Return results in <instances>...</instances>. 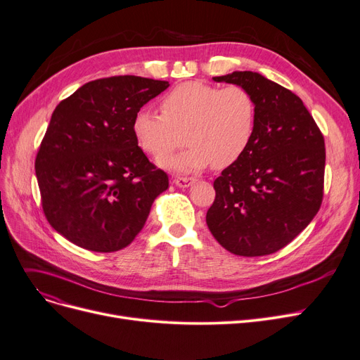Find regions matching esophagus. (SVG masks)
Here are the masks:
<instances>
[{"label":"esophagus","mask_w":360,"mask_h":360,"mask_svg":"<svg viewBox=\"0 0 360 360\" xmlns=\"http://www.w3.org/2000/svg\"><path fill=\"white\" fill-rule=\"evenodd\" d=\"M195 182V178H188V176H176L174 179V184L179 188H186V186H191Z\"/></svg>","instance_id":"34e87169"}]
</instances>
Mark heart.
<instances>
[{
  "mask_svg": "<svg viewBox=\"0 0 360 360\" xmlns=\"http://www.w3.org/2000/svg\"><path fill=\"white\" fill-rule=\"evenodd\" d=\"M162 115L138 108L131 129L136 146L154 159L165 157L183 143L191 147L159 165L175 172H197L210 166L222 169L238 162L252 144L257 108L245 88H219L200 81L184 82L169 91L160 103Z\"/></svg>",
  "mask_w": 360,
  "mask_h": 360,
  "instance_id": "heart-1",
  "label": "heart"
}]
</instances>
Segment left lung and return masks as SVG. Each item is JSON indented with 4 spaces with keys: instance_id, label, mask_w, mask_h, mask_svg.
Instances as JSON below:
<instances>
[{
    "instance_id": "left-lung-1",
    "label": "left lung",
    "mask_w": 360,
    "mask_h": 360,
    "mask_svg": "<svg viewBox=\"0 0 360 360\" xmlns=\"http://www.w3.org/2000/svg\"><path fill=\"white\" fill-rule=\"evenodd\" d=\"M213 81L252 94L257 122L243 158L213 182L207 226L233 255H272L299 236L321 207L323 135L300 97L260 73L232 72Z\"/></svg>"
}]
</instances>
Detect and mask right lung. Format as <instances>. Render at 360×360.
Masks as SVG:
<instances>
[{"label": "right lung", "instance_id": "obj_1", "mask_svg": "<svg viewBox=\"0 0 360 360\" xmlns=\"http://www.w3.org/2000/svg\"><path fill=\"white\" fill-rule=\"evenodd\" d=\"M167 86L132 75L104 77L56 107L35 170L46 221L70 243L117 252L146 225L169 178L136 146L131 123Z\"/></svg>", "mask_w": 360, "mask_h": 360}]
</instances>
